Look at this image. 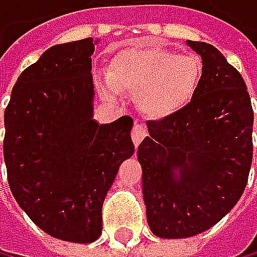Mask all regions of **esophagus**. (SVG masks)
Listing matches in <instances>:
<instances>
[{"mask_svg": "<svg viewBox=\"0 0 257 257\" xmlns=\"http://www.w3.org/2000/svg\"><path fill=\"white\" fill-rule=\"evenodd\" d=\"M148 135V132H146V127L142 125V123H138L135 122V125H134V130H132V142H134L135 145V148L143 142V138Z\"/></svg>", "mask_w": 257, "mask_h": 257, "instance_id": "1", "label": "esophagus"}]
</instances>
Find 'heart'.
I'll return each mask as SVG.
<instances>
[{"label":"heart","instance_id":"heart-1","mask_svg":"<svg viewBox=\"0 0 257 257\" xmlns=\"http://www.w3.org/2000/svg\"><path fill=\"white\" fill-rule=\"evenodd\" d=\"M203 82V61L164 48H127L114 56L99 80L107 98L138 93V107L151 119H167L191 104Z\"/></svg>","mask_w":257,"mask_h":257}]
</instances>
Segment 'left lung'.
Segmentation results:
<instances>
[{
  "label": "left lung",
  "instance_id": "left-lung-1",
  "mask_svg": "<svg viewBox=\"0 0 257 257\" xmlns=\"http://www.w3.org/2000/svg\"><path fill=\"white\" fill-rule=\"evenodd\" d=\"M203 61L188 107L146 122L138 146L146 219L161 238H188L216 225L243 195L252 161V107L243 77L217 48L187 40Z\"/></svg>",
  "mask_w": 257,
  "mask_h": 257
}]
</instances>
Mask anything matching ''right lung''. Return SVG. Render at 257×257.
Masks as SVG:
<instances>
[{
    "label": "right lung",
    "instance_id": "add662e5",
    "mask_svg": "<svg viewBox=\"0 0 257 257\" xmlns=\"http://www.w3.org/2000/svg\"><path fill=\"white\" fill-rule=\"evenodd\" d=\"M91 38L51 46L19 75L5 111V162L19 206L48 235L91 243L104 198L134 156V119L95 120Z\"/></svg>",
    "mask_w": 257,
    "mask_h": 257
}]
</instances>
